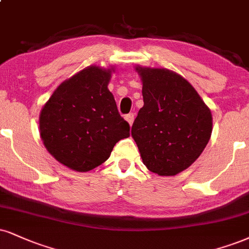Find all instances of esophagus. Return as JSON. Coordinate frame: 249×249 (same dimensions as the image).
Returning <instances> with one entry per match:
<instances>
[{"mask_svg": "<svg viewBox=\"0 0 249 249\" xmlns=\"http://www.w3.org/2000/svg\"><path fill=\"white\" fill-rule=\"evenodd\" d=\"M125 119H126V121L128 122V124L132 125V123H133V121H134V113H133V112L127 113V115L125 116Z\"/></svg>", "mask_w": 249, "mask_h": 249, "instance_id": "esophagus-1", "label": "esophagus"}]
</instances>
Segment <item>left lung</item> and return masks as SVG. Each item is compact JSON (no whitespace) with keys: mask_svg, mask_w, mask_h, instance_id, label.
<instances>
[{"mask_svg":"<svg viewBox=\"0 0 249 249\" xmlns=\"http://www.w3.org/2000/svg\"><path fill=\"white\" fill-rule=\"evenodd\" d=\"M143 107L132 125L142 162L152 173L173 176L191 166L212 132V116L194 87L178 74L137 67Z\"/></svg>","mask_w":249,"mask_h":249,"instance_id":"obj_1","label":"left lung"}]
</instances>
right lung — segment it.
I'll return each mask as SVG.
<instances>
[{"mask_svg": "<svg viewBox=\"0 0 249 249\" xmlns=\"http://www.w3.org/2000/svg\"><path fill=\"white\" fill-rule=\"evenodd\" d=\"M110 71L91 66L61 83L39 117L45 147L60 163L88 172L109 159L113 146L130 137L107 89Z\"/></svg>", "mask_w": 249, "mask_h": 249, "instance_id": "obj_1", "label": "right lung"}]
</instances>
